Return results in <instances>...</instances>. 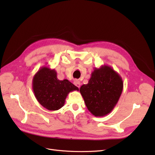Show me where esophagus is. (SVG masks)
I'll list each match as a JSON object with an SVG mask.
<instances>
[{
    "label": "esophagus",
    "mask_w": 155,
    "mask_h": 155,
    "mask_svg": "<svg viewBox=\"0 0 155 155\" xmlns=\"http://www.w3.org/2000/svg\"><path fill=\"white\" fill-rule=\"evenodd\" d=\"M74 85H76V87H78V88L80 87L81 83H80V81H79V80H75V81H74Z\"/></svg>",
    "instance_id": "1"
}]
</instances>
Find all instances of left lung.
<instances>
[{"mask_svg":"<svg viewBox=\"0 0 155 155\" xmlns=\"http://www.w3.org/2000/svg\"><path fill=\"white\" fill-rule=\"evenodd\" d=\"M124 88L122 78L111 67L102 65L96 68L87 85L79 92L88 110L95 116L109 114L118 103Z\"/></svg>","mask_w":155,"mask_h":155,"instance_id":"left-lung-1","label":"left lung"}]
</instances>
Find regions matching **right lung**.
<instances>
[{
    "instance_id": "obj_1",
    "label": "right lung",
    "mask_w": 155,
    "mask_h": 155,
    "mask_svg": "<svg viewBox=\"0 0 155 155\" xmlns=\"http://www.w3.org/2000/svg\"><path fill=\"white\" fill-rule=\"evenodd\" d=\"M32 88L37 100L49 110H58L63 107L68 93L79 88L68 79L59 80L55 69L41 68L34 75Z\"/></svg>"
}]
</instances>
